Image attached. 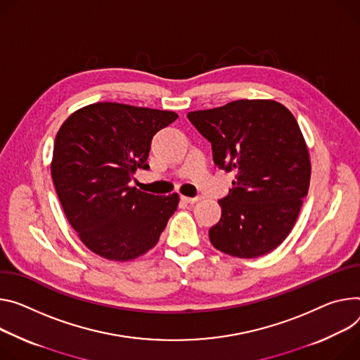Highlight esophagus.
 Instances as JSON below:
<instances>
[{"instance_id":"esophagus-1","label":"esophagus","mask_w":360,"mask_h":360,"mask_svg":"<svg viewBox=\"0 0 360 360\" xmlns=\"http://www.w3.org/2000/svg\"><path fill=\"white\" fill-rule=\"evenodd\" d=\"M181 200L184 201V202H186V204H195V202H198L200 201V198L198 197H195V198H191V197H181Z\"/></svg>"}]
</instances>
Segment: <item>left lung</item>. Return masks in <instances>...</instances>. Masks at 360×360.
Instances as JSON below:
<instances>
[{"instance_id": "1", "label": "left lung", "mask_w": 360, "mask_h": 360, "mask_svg": "<svg viewBox=\"0 0 360 360\" xmlns=\"http://www.w3.org/2000/svg\"><path fill=\"white\" fill-rule=\"evenodd\" d=\"M186 116L211 142L215 165L236 172L234 188L218 201L222 215L210 230L212 245L238 258L273 251L292 230L310 185V155L296 117L270 99Z\"/></svg>"}]
</instances>
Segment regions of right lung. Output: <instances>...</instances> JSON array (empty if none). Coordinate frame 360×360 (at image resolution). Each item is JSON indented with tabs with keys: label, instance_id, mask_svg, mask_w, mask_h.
<instances>
[{
	"label": "right lung",
	"instance_id": "right-lung-1",
	"mask_svg": "<svg viewBox=\"0 0 360 360\" xmlns=\"http://www.w3.org/2000/svg\"><path fill=\"white\" fill-rule=\"evenodd\" d=\"M176 119L169 110L102 102L60 126L51 178L68 221L91 252L129 261L158 244L179 195L155 197L129 182L148 168L155 134Z\"/></svg>",
	"mask_w": 360,
	"mask_h": 360
}]
</instances>
